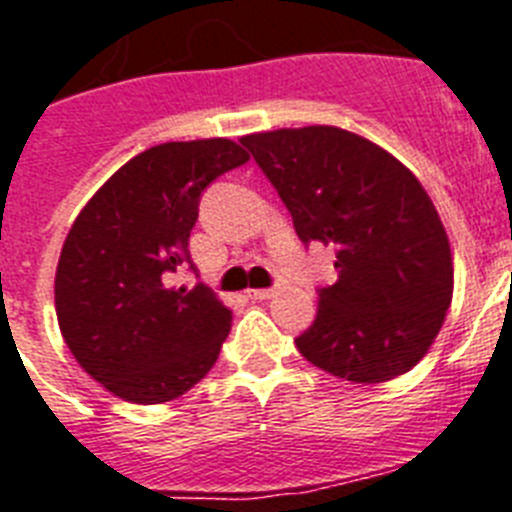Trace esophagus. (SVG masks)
<instances>
[{
    "label": "esophagus",
    "mask_w": 512,
    "mask_h": 512,
    "mask_svg": "<svg viewBox=\"0 0 512 512\" xmlns=\"http://www.w3.org/2000/svg\"><path fill=\"white\" fill-rule=\"evenodd\" d=\"M274 295L272 287H259V290H248V298H253V301H269Z\"/></svg>",
    "instance_id": "1"
}]
</instances>
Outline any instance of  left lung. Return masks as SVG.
Returning a JSON list of instances; mask_svg holds the SVG:
<instances>
[{
	"label": "left lung",
	"instance_id": "obj_1",
	"mask_svg": "<svg viewBox=\"0 0 512 512\" xmlns=\"http://www.w3.org/2000/svg\"><path fill=\"white\" fill-rule=\"evenodd\" d=\"M303 243L335 246L337 282L319 290L295 345L332 377L379 384L432 348L453 301V253L432 198L403 162L332 125L243 135Z\"/></svg>",
	"mask_w": 512,
	"mask_h": 512
}]
</instances>
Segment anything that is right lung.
<instances>
[{
	"mask_svg": "<svg viewBox=\"0 0 512 512\" xmlns=\"http://www.w3.org/2000/svg\"><path fill=\"white\" fill-rule=\"evenodd\" d=\"M248 162L230 138L151 146L96 190L67 232L54 308L86 374L128 403H167L217 363L232 311L206 285L175 287L190 264L198 201Z\"/></svg>",
	"mask_w": 512,
	"mask_h": 512,
	"instance_id": "right-lung-1",
	"label": "right lung"
}]
</instances>
